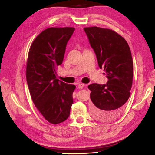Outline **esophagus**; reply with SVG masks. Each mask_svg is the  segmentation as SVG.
<instances>
[{"label":"esophagus","instance_id":"34e87169","mask_svg":"<svg viewBox=\"0 0 155 155\" xmlns=\"http://www.w3.org/2000/svg\"><path fill=\"white\" fill-rule=\"evenodd\" d=\"M84 86H85V84H83V83H79L78 87V88H79V89H82V88L84 87Z\"/></svg>","mask_w":155,"mask_h":155}]
</instances>
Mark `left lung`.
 I'll use <instances>...</instances> for the list:
<instances>
[{
    "mask_svg": "<svg viewBox=\"0 0 155 155\" xmlns=\"http://www.w3.org/2000/svg\"><path fill=\"white\" fill-rule=\"evenodd\" d=\"M98 65L104 68L108 82L92 83L91 111L94 118L110 121L120 116L130 97L133 78V62L128 43L116 31L92 26L84 28ZM105 74V73H104Z\"/></svg>",
    "mask_w": 155,
    "mask_h": 155,
    "instance_id": "left-lung-1",
    "label": "left lung"
}]
</instances>
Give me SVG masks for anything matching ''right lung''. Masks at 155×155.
Here are the masks:
<instances>
[{"instance_id":"add662e5","label":"right lung","mask_w":155,"mask_h":155,"mask_svg":"<svg viewBox=\"0 0 155 155\" xmlns=\"http://www.w3.org/2000/svg\"><path fill=\"white\" fill-rule=\"evenodd\" d=\"M74 30L73 27L45 30L33 41L28 55L26 76L32 101L45 120L55 125L68 118L73 104L76 86L59 80L56 70Z\"/></svg>"}]
</instances>
